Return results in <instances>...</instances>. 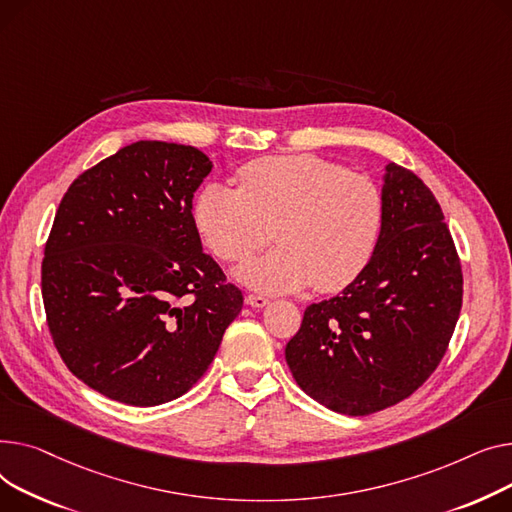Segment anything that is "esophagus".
Wrapping results in <instances>:
<instances>
[{
  "label": "esophagus",
  "instance_id": "obj_1",
  "mask_svg": "<svg viewBox=\"0 0 512 512\" xmlns=\"http://www.w3.org/2000/svg\"><path fill=\"white\" fill-rule=\"evenodd\" d=\"M246 304H248V306H252V308H264V306L268 304V297H264V295H256V293H250V295L246 297Z\"/></svg>",
  "mask_w": 512,
  "mask_h": 512
}]
</instances>
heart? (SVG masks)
<instances>
[{"mask_svg": "<svg viewBox=\"0 0 512 512\" xmlns=\"http://www.w3.org/2000/svg\"><path fill=\"white\" fill-rule=\"evenodd\" d=\"M204 242L225 262H246L270 239L281 244L246 268L256 289L306 285L335 293L362 277L384 229V196L374 179L316 155L250 161L237 188L208 184L196 202Z\"/></svg>", "mask_w": 512, "mask_h": 512, "instance_id": "obj_1", "label": "heart"}]
</instances>
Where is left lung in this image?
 <instances>
[{
  "mask_svg": "<svg viewBox=\"0 0 512 512\" xmlns=\"http://www.w3.org/2000/svg\"><path fill=\"white\" fill-rule=\"evenodd\" d=\"M378 250L343 293L312 304L285 347L306 395L345 415L411 397L438 368L461 314L463 273L432 190L388 163Z\"/></svg>",
  "mask_w": 512,
  "mask_h": 512,
  "instance_id": "left-lung-1",
  "label": "left lung"
}]
</instances>
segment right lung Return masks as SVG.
Returning <instances> with one entry per match:
<instances>
[{
  "label": "right lung",
  "instance_id": "add662e5",
  "mask_svg": "<svg viewBox=\"0 0 512 512\" xmlns=\"http://www.w3.org/2000/svg\"><path fill=\"white\" fill-rule=\"evenodd\" d=\"M210 169L194 146L140 140L80 173L59 202L41 264L47 326L68 370L113 401L188 393L242 312L192 215Z\"/></svg>",
  "mask_w": 512,
  "mask_h": 512
}]
</instances>
